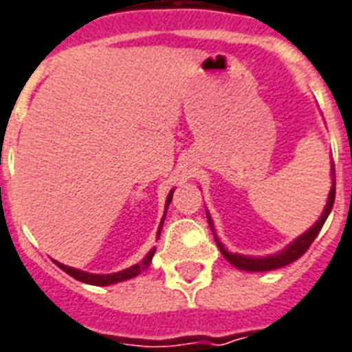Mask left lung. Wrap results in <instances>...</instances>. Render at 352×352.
Instances as JSON below:
<instances>
[{
  "label": "left lung",
  "mask_w": 352,
  "mask_h": 352,
  "mask_svg": "<svg viewBox=\"0 0 352 352\" xmlns=\"http://www.w3.org/2000/svg\"><path fill=\"white\" fill-rule=\"evenodd\" d=\"M331 177H333V184H331V192H329L327 197V204H325V208H323L322 215H320V219L314 223V225L309 228L307 232H303L301 235H298L290 245H287L283 250L276 252V254H270V256H243V254H234V252H228L225 248V245L221 243L217 234H215L214 228V221L210 217V214L206 212V217H208V225L214 232L215 243L219 246L221 254L225 256V259L230 265H234L235 268H239V270H246V272H268V270H276V268L287 267L292 261H296L298 257H301L307 252V248L312 245V241L316 239V235L320 234L322 230L323 223L327 221L329 214H331V210H333L334 204V195H336V179H334V164L331 168Z\"/></svg>",
  "instance_id": "left-lung-1"
}]
</instances>
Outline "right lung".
<instances>
[{
  "label": "right lung",
  "mask_w": 352,
  "mask_h": 352,
  "mask_svg": "<svg viewBox=\"0 0 352 352\" xmlns=\"http://www.w3.org/2000/svg\"><path fill=\"white\" fill-rule=\"evenodd\" d=\"M173 192H175V188H173V190L168 193V197H166V210H168V206H170L171 197H173ZM166 210H164V215H162V221H160L159 230H157V239H159L160 230H162V225H164ZM153 254H155V248H151V250L146 254V257H144L140 263H137V265H133V267H129V268H124V270H120V272H113V274H91V272H85V270H80V268L67 267V265H63V263H58V261H54V263H56L58 267L62 268L63 272H67L69 276H73L74 279H78V281H82V283L96 285V287H107V285L120 283V281H126V279H131V278H135V276H138V274L142 272V270H146V268L149 267V263H151V257H153Z\"/></svg>",
  "instance_id": "right-lung-1"
}]
</instances>
